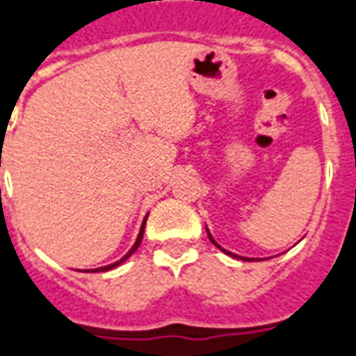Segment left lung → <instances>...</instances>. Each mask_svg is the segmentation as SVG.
<instances>
[{"label": "left lung", "instance_id": "obj_1", "mask_svg": "<svg viewBox=\"0 0 356 356\" xmlns=\"http://www.w3.org/2000/svg\"><path fill=\"white\" fill-rule=\"evenodd\" d=\"M208 236H209V240H211V244H216V246L219 248V250H221V252H225V254H227V255H232V257H236V255H234V254H231V252H227V250H223V248L219 246V244H217L216 240H213V236H211V234H209V231H208ZM240 259H244V261H254V259H248V257H240Z\"/></svg>", "mask_w": 356, "mask_h": 356}]
</instances>
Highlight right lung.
Wrapping results in <instances>:
<instances>
[{"instance_id": "add662e5", "label": "right lung", "mask_w": 356, "mask_h": 356, "mask_svg": "<svg viewBox=\"0 0 356 356\" xmlns=\"http://www.w3.org/2000/svg\"><path fill=\"white\" fill-rule=\"evenodd\" d=\"M145 223H147V219H145V221H143V227H140V231H139V236H137V240H135V244H133V248L131 250H129V252H127V254L124 255V257H122V259H120V261H116V263H112V265H108V267H101V268H93L95 273H101V270H110V268H114V267H118V265H120V263H124L125 259H127V257H129V255L131 254H135V250H137V248H139V244H140V240H143V232H145Z\"/></svg>"}]
</instances>
